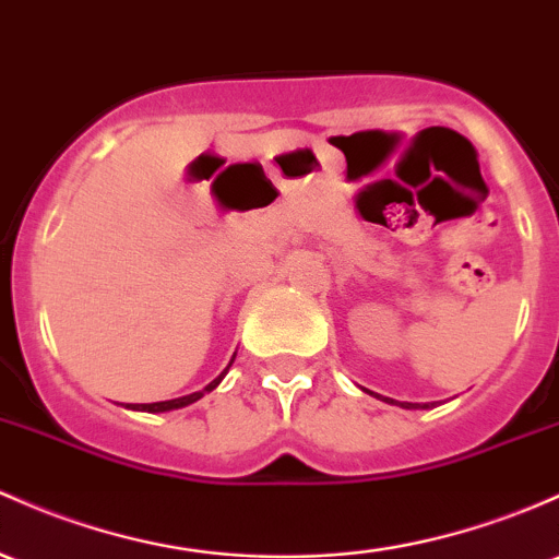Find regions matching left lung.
<instances>
[{"mask_svg":"<svg viewBox=\"0 0 559 559\" xmlns=\"http://www.w3.org/2000/svg\"><path fill=\"white\" fill-rule=\"evenodd\" d=\"M373 395V392H371ZM379 397V395H377ZM384 403H395V406H403V408H429V406H421V403H401V401H392V397H382Z\"/></svg>","mask_w":559,"mask_h":559,"instance_id":"obj_1","label":"left lung"}]
</instances>
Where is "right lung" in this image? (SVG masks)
<instances>
[{
  "label": "right lung",
  "instance_id": "add662e5",
  "mask_svg": "<svg viewBox=\"0 0 559 559\" xmlns=\"http://www.w3.org/2000/svg\"><path fill=\"white\" fill-rule=\"evenodd\" d=\"M233 358H236V355H233ZM230 364H233V360H230ZM228 369H230V366H228ZM228 369H225L223 373H219L217 379H214V382H210V384H206L204 390H199V392H190V395L175 397V401H162V403H127V408H134V411H151V414H158V411H171V408L190 406V403H195V401H199V397H204L206 392H212L214 388H217V384L223 382L225 373H228Z\"/></svg>",
  "mask_w": 559,
  "mask_h": 559
}]
</instances>
